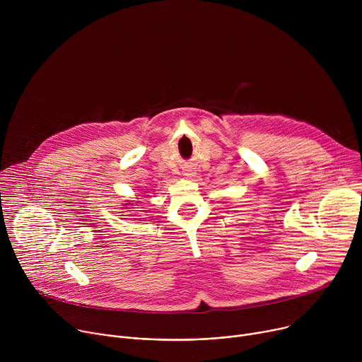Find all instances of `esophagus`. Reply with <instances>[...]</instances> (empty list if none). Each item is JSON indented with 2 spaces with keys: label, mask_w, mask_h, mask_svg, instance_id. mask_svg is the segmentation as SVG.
<instances>
[{
  "label": "esophagus",
  "mask_w": 362,
  "mask_h": 362,
  "mask_svg": "<svg viewBox=\"0 0 362 362\" xmlns=\"http://www.w3.org/2000/svg\"><path fill=\"white\" fill-rule=\"evenodd\" d=\"M185 175H186V176H189V175H190V173H185Z\"/></svg>",
  "instance_id": "esophagus-1"
}]
</instances>
